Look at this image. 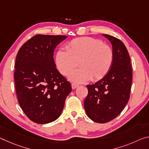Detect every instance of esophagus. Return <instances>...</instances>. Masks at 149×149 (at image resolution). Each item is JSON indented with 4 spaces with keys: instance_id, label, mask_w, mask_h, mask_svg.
Masks as SVG:
<instances>
[{
    "instance_id": "34e87169",
    "label": "esophagus",
    "mask_w": 149,
    "mask_h": 149,
    "mask_svg": "<svg viewBox=\"0 0 149 149\" xmlns=\"http://www.w3.org/2000/svg\"><path fill=\"white\" fill-rule=\"evenodd\" d=\"M78 86H79L78 85H76V84H72V87L73 89H75V88H77V87H78Z\"/></svg>"
}]
</instances>
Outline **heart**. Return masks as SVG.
I'll return each instance as SVG.
<instances>
[{
  "instance_id": "obj_1",
  "label": "heart",
  "mask_w": 149,
  "mask_h": 149,
  "mask_svg": "<svg viewBox=\"0 0 149 149\" xmlns=\"http://www.w3.org/2000/svg\"><path fill=\"white\" fill-rule=\"evenodd\" d=\"M60 49L56 56V64L63 75H67L79 62L80 68L70 73L68 78L76 84L92 79L97 81L105 77L111 68L113 52L109 46L91 37L75 38Z\"/></svg>"
}]
</instances>
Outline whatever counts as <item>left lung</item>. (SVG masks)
<instances>
[{
  "mask_svg": "<svg viewBox=\"0 0 149 149\" xmlns=\"http://www.w3.org/2000/svg\"><path fill=\"white\" fill-rule=\"evenodd\" d=\"M112 45L113 62L107 74L87 85L84 101L86 114L92 121L105 123L117 117L128 103L132 84L131 60L125 44L116 38L103 34Z\"/></svg>",
  "mask_w": 149,
  "mask_h": 149,
  "instance_id": "1",
  "label": "left lung"
}]
</instances>
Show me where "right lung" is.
<instances>
[{
  "label": "right lung",
  "instance_id": "right-lung-1",
  "mask_svg": "<svg viewBox=\"0 0 149 149\" xmlns=\"http://www.w3.org/2000/svg\"><path fill=\"white\" fill-rule=\"evenodd\" d=\"M65 36L36 35L18 50L15 81L18 103L33 122L46 124L62 113L72 91L69 81L56 69L54 52Z\"/></svg>",
  "mask_w": 149,
  "mask_h": 149
}]
</instances>
